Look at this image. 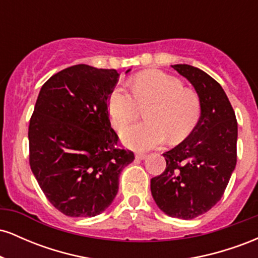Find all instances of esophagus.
Returning a JSON list of instances; mask_svg holds the SVG:
<instances>
[{"label": "esophagus", "instance_id": "34e87169", "mask_svg": "<svg viewBox=\"0 0 258 258\" xmlns=\"http://www.w3.org/2000/svg\"><path fill=\"white\" fill-rule=\"evenodd\" d=\"M146 156L147 155L144 153H136V159H138V160H143Z\"/></svg>", "mask_w": 258, "mask_h": 258}]
</instances>
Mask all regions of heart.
I'll use <instances>...</instances> for the list:
<instances>
[{
    "mask_svg": "<svg viewBox=\"0 0 258 258\" xmlns=\"http://www.w3.org/2000/svg\"><path fill=\"white\" fill-rule=\"evenodd\" d=\"M140 106H146V121L135 123L121 132L127 147L147 150L165 142L179 143L193 132L199 122L201 104L199 96L183 87L179 79L159 70L136 75L131 91L117 85L109 93L108 110L116 130L132 122L138 116Z\"/></svg>",
    "mask_w": 258,
    "mask_h": 258,
    "instance_id": "obj_1",
    "label": "heart"
}]
</instances>
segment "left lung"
Returning <instances> with one entry per match:
<instances>
[{
	"label": "left lung",
	"mask_w": 258,
	"mask_h": 258,
	"mask_svg": "<svg viewBox=\"0 0 258 258\" xmlns=\"http://www.w3.org/2000/svg\"><path fill=\"white\" fill-rule=\"evenodd\" d=\"M171 67L194 86L201 115L193 132L162 154L166 168L150 179V189L165 214L193 220L223 197L236 165L238 122L227 94L215 79L191 65Z\"/></svg>",
	"instance_id": "1"
}]
</instances>
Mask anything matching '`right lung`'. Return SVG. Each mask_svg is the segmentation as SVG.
<instances>
[{
    "mask_svg": "<svg viewBox=\"0 0 258 258\" xmlns=\"http://www.w3.org/2000/svg\"><path fill=\"white\" fill-rule=\"evenodd\" d=\"M128 72V70H127ZM115 69L67 68L44 82L29 123V164L43 194L70 217H93L116 197L135 154L120 148L108 97Z\"/></svg>",
    "mask_w": 258,
    "mask_h": 258,
    "instance_id": "1",
    "label": "right lung"
}]
</instances>
